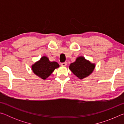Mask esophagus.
Listing matches in <instances>:
<instances>
[{
  "instance_id": "esophagus-1",
  "label": "esophagus",
  "mask_w": 124,
  "mask_h": 124,
  "mask_svg": "<svg viewBox=\"0 0 124 124\" xmlns=\"http://www.w3.org/2000/svg\"><path fill=\"white\" fill-rule=\"evenodd\" d=\"M67 62H62V63H61V66H67Z\"/></svg>"
}]
</instances>
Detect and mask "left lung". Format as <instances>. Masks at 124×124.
I'll return each instance as SVG.
<instances>
[{
    "label": "left lung",
    "mask_w": 124,
    "mask_h": 124,
    "mask_svg": "<svg viewBox=\"0 0 124 124\" xmlns=\"http://www.w3.org/2000/svg\"><path fill=\"white\" fill-rule=\"evenodd\" d=\"M95 67V64L86 60L84 57H79L77 58L74 62L70 64V69L73 74L79 79H82L89 76Z\"/></svg>",
    "instance_id": "left-lung-1"
}]
</instances>
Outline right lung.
Here are the masks:
<instances>
[{
    "instance_id": "right-lung-1",
    "label": "right lung",
    "mask_w": 124,
    "mask_h": 124,
    "mask_svg": "<svg viewBox=\"0 0 124 124\" xmlns=\"http://www.w3.org/2000/svg\"><path fill=\"white\" fill-rule=\"evenodd\" d=\"M58 67H59V64L57 62H50L49 58L44 56L38 62L33 65L32 70L41 79H45Z\"/></svg>"
}]
</instances>
